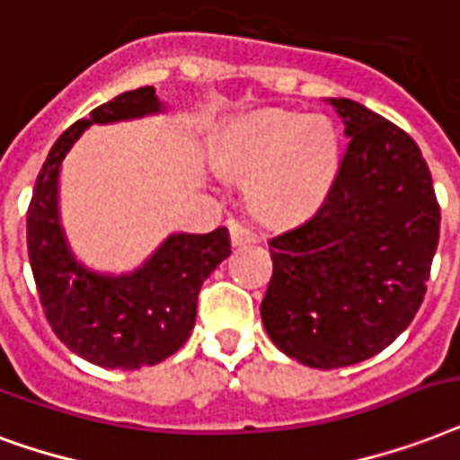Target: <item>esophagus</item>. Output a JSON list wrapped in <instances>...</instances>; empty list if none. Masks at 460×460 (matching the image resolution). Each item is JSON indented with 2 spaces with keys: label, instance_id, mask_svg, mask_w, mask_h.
Segmentation results:
<instances>
[{
  "label": "esophagus",
  "instance_id": "esophagus-1",
  "mask_svg": "<svg viewBox=\"0 0 460 460\" xmlns=\"http://www.w3.org/2000/svg\"><path fill=\"white\" fill-rule=\"evenodd\" d=\"M229 236H231V243L234 245H245V243H255L258 236H255L253 231L243 226V224L238 222H231L229 224Z\"/></svg>",
  "mask_w": 460,
  "mask_h": 460
}]
</instances>
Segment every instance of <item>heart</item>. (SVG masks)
Masks as SVG:
<instances>
[{
	"label": "heart",
	"instance_id": "obj_1",
	"mask_svg": "<svg viewBox=\"0 0 460 460\" xmlns=\"http://www.w3.org/2000/svg\"><path fill=\"white\" fill-rule=\"evenodd\" d=\"M224 175L251 178L255 215L285 222L318 205L338 168V129L328 118L262 111L229 122L212 145Z\"/></svg>",
	"mask_w": 460,
	"mask_h": 460
}]
</instances>
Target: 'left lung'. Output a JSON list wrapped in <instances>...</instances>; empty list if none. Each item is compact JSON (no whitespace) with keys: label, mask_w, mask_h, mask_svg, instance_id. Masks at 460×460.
I'll return each instance as SVG.
<instances>
[{"label":"left lung","mask_w":460,"mask_h":460,"mask_svg":"<svg viewBox=\"0 0 460 460\" xmlns=\"http://www.w3.org/2000/svg\"><path fill=\"white\" fill-rule=\"evenodd\" d=\"M349 137L314 215L270 238L261 304L270 340L314 369L364 362L425 299L439 243V202L415 139L349 98H332Z\"/></svg>","instance_id":"1"}]
</instances>
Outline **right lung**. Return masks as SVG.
Listing matches in <instances>:
<instances>
[{
    "instance_id": "add662e5",
    "label": "right lung",
    "mask_w": 460,
    "mask_h": 460,
    "mask_svg": "<svg viewBox=\"0 0 460 460\" xmlns=\"http://www.w3.org/2000/svg\"><path fill=\"white\" fill-rule=\"evenodd\" d=\"M161 111L152 86L125 91L66 128L45 159L28 205V261L52 332L86 362L139 369L164 362L190 338L202 282L231 253L229 231L171 236L132 275L103 277L72 258L58 217L59 164L93 122Z\"/></svg>"
}]
</instances>
